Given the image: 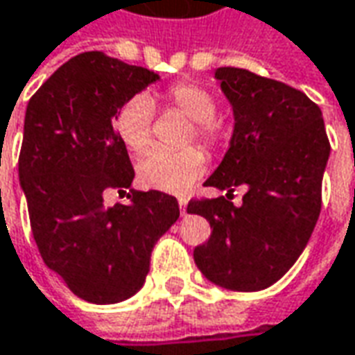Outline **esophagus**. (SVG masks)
I'll return each mask as SVG.
<instances>
[{
	"label": "esophagus",
	"instance_id": "obj_1",
	"mask_svg": "<svg viewBox=\"0 0 355 355\" xmlns=\"http://www.w3.org/2000/svg\"><path fill=\"white\" fill-rule=\"evenodd\" d=\"M178 207H180V215H186V200L184 198H180V200H178Z\"/></svg>",
	"mask_w": 355,
	"mask_h": 355
}]
</instances>
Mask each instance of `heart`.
<instances>
[{
	"mask_svg": "<svg viewBox=\"0 0 355 355\" xmlns=\"http://www.w3.org/2000/svg\"><path fill=\"white\" fill-rule=\"evenodd\" d=\"M165 100L171 107L180 111L192 121L188 140H198L207 150H219L225 140V125L215 117L217 101L209 90L194 83L171 84L165 90ZM153 103L146 94H136L119 107L115 115V132L130 152H144L152 142ZM207 159L202 150H163L153 148L138 161V178L144 186L182 194L192 188L205 171Z\"/></svg>",
	"mask_w": 355,
	"mask_h": 355,
	"instance_id": "obj_1",
	"label": "heart"
}]
</instances>
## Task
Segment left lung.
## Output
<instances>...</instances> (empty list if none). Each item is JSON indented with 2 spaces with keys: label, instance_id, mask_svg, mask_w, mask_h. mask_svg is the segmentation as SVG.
<instances>
[{
  "label": "left lung",
  "instance_id": "left-lung-1",
  "mask_svg": "<svg viewBox=\"0 0 355 355\" xmlns=\"http://www.w3.org/2000/svg\"><path fill=\"white\" fill-rule=\"evenodd\" d=\"M215 78L234 111V132L205 186L229 194L188 202V213L211 225L194 261L223 288L255 292L304 252L321 213L331 144L321 109L304 92L234 67L217 69ZM238 185L248 192L236 208L230 200Z\"/></svg>",
  "mask_w": 355,
  "mask_h": 355
}]
</instances>
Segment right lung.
Listing matches in <instances>:
<instances>
[{
	"label": "right lung",
	"mask_w": 355,
	"mask_h": 355,
	"mask_svg": "<svg viewBox=\"0 0 355 355\" xmlns=\"http://www.w3.org/2000/svg\"><path fill=\"white\" fill-rule=\"evenodd\" d=\"M157 78L86 51L59 67L26 107L19 178L32 236L44 263L92 304H117L142 288L155 242L180 215L177 198L157 190H130V202L111 207L103 202L135 178L113 117Z\"/></svg>",
	"instance_id": "obj_1"
}]
</instances>
